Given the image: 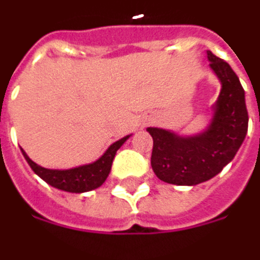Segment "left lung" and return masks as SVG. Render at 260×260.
<instances>
[{"instance_id": "left-lung-1", "label": "left lung", "mask_w": 260, "mask_h": 260, "mask_svg": "<svg viewBox=\"0 0 260 260\" xmlns=\"http://www.w3.org/2000/svg\"><path fill=\"white\" fill-rule=\"evenodd\" d=\"M208 60L221 81L208 129L183 138L160 128H148L153 138L150 165L160 180L194 186L212 179L234 159L248 132L245 91L231 66L208 52Z\"/></svg>"}]
</instances>
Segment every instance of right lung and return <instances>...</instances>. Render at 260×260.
Segmentation results:
<instances>
[{
	"mask_svg": "<svg viewBox=\"0 0 260 260\" xmlns=\"http://www.w3.org/2000/svg\"><path fill=\"white\" fill-rule=\"evenodd\" d=\"M128 138L129 136H125L115 143H112L111 146L107 149L104 155L94 163L84 165L80 168L69 169V170H52V169L42 168L39 165H36L35 161L30 160L23 150L22 153L30 169L48 184L56 187L59 190H63V191H69V193H84V191L97 188L104 183L111 172L112 160L115 157L117 150L122 146V143Z\"/></svg>",
	"mask_w": 260,
	"mask_h": 260,
	"instance_id": "right-lung-1",
	"label": "right lung"
}]
</instances>
